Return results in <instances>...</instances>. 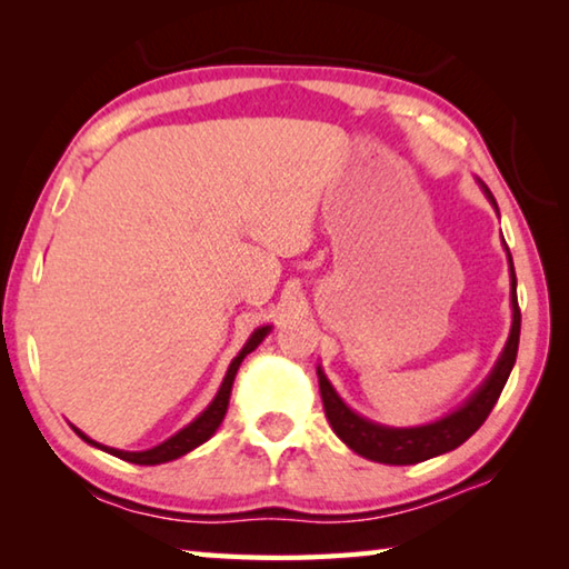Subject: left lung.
Returning <instances> with one entry per match:
<instances>
[{"mask_svg": "<svg viewBox=\"0 0 569 569\" xmlns=\"http://www.w3.org/2000/svg\"><path fill=\"white\" fill-rule=\"evenodd\" d=\"M479 186L485 190L489 203H492L497 210V200L492 192H489V188L481 180ZM507 256H509V248H507ZM509 278H512V331H509L505 351L497 359L487 381L481 383V387L471 393V397L461 403L457 411L447 413L445 419H437L431 423H423V427H411V429H393V427H383V423H373L369 419L359 417L353 409L346 407L343 399L336 393L331 381L326 379V373L319 366V371L316 373H319V389H321L326 419H329L336 437H339L346 447L353 449L356 455H361L371 461H381V465H417V461H427L431 457L447 455V451L465 445L481 423H485L489 411L495 409L499 393H502L509 373H512V366L517 361L519 323H522V313H519V306H517V276H515L512 256H509Z\"/></svg>", "mask_w": 569, "mask_h": 569, "instance_id": "left-lung-1", "label": "left lung"}]
</instances>
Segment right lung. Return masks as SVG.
Returning a JSON list of instances; mask_svg holds the SVG:
<instances>
[{"instance_id": "add662e5", "label": "right lung", "mask_w": 569, "mask_h": 569, "mask_svg": "<svg viewBox=\"0 0 569 569\" xmlns=\"http://www.w3.org/2000/svg\"><path fill=\"white\" fill-rule=\"evenodd\" d=\"M268 333H271V326H261V329H256L253 333H250V339L246 341L243 349H240V353L236 356V359L230 361L226 379H223V383H220L216 399L210 401V407L203 413H200L198 419H192L186 429H180L178 435H172L170 439L162 441V445L152 447V449H146V451H122V449H112V447L98 445V441H92L90 437H84L80 429H74V431L84 441H88V445L98 447L102 451H108V455H112V457H120L124 461H130V465H148V467L150 465H166V461H172V459H178L182 455H188V451L200 447V445H203V441H208L210 437L216 435V429L220 427V421H223L226 411H228L230 389H233V381H236V373H238L240 361H243L250 351L258 349V343H261Z\"/></svg>"}]
</instances>
